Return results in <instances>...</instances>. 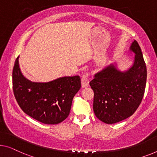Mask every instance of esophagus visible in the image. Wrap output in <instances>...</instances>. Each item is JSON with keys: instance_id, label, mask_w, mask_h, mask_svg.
Listing matches in <instances>:
<instances>
[{"instance_id": "34e87169", "label": "esophagus", "mask_w": 157, "mask_h": 157, "mask_svg": "<svg viewBox=\"0 0 157 157\" xmlns=\"http://www.w3.org/2000/svg\"><path fill=\"white\" fill-rule=\"evenodd\" d=\"M81 85H82V87L85 88V87H87L90 85V81H89V78H88V74H85L82 76L81 79Z\"/></svg>"}]
</instances>
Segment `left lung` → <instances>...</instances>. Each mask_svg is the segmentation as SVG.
Returning a JSON list of instances; mask_svg holds the SVG:
<instances>
[{
    "label": "left lung",
    "mask_w": 157,
    "mask_h": 157,
    "mask_svg": "<svg viewBox=\"0 0 157 157\" xmlns=\"http://www.w3.org/2000/svg\"><path fill=\"white\" fill-rule=\"evenodd\" d=\"M129 51L135 57L128 69L121 70L118 62H112L96 72L90 83L94 93V112L105 123L113 124L131 116L143 98L147 67L137 41L132 42Z\"/></svg>",
    "instance_id": "1"
}]
</instances>
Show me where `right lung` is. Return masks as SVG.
Returning <instances> with one entry per match:
<instances>
[{"mask_svg": "<svg viewBox=\"0 0 157 157\" xmlns=\"http://www.w3.org/2000/svg\"><path fill=\"white\" fill-rule=\"evenodd\" d=\"M81 87L79 76L63 77L47 82H35L21 72L19 56L13 71L14 95L25 113L48 125L63 121L69 116L74 96Z\"/></svg>", "mask_w": 157, "mask_h": 157, "instance_id": "right-lung-1", "label": "right lung"}]
</instances>
